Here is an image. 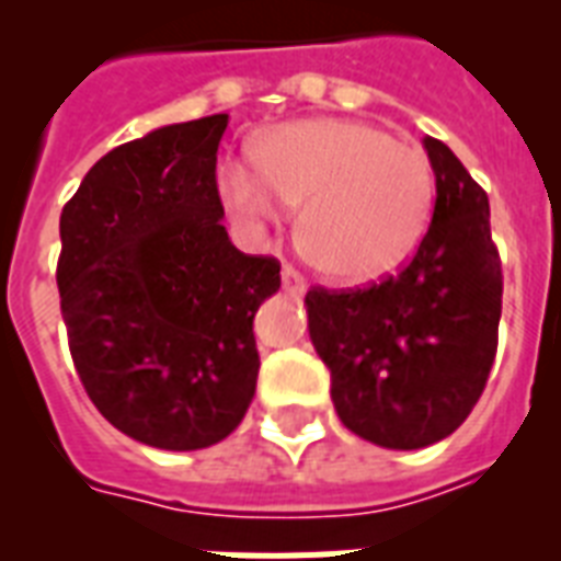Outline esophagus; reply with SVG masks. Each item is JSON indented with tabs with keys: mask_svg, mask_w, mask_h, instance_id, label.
<instances>
[{
	"mask_svg": "<svg viewBox=\"0 0 561 561\" xmlns=\"http://www.w3.org/2000/svg\"><path fill=\"white\" fill-rule=\"evenodd\" d=\"M282 288L288 294H306V279L294 267H282Z\"/></svg>",
	"mask_w": 561,
	"mask_h": 561,
	"instance_id": "obj_1",
	"label": "esophagus"
}]
</instances>
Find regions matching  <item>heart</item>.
I'll return each mask as SVG.
<instances>
[{
    "mask_svg": "<svg viewBox=\"0 0 561 561\" xmlns=\"http://www.w3.org/2000/svg\"><path fill=\"white\" fill-rule=\"evenodd\" d=\"M218 188L244 227L279 224L302 203L299 250L343 285L399 271L422 244L436 201L427 153L355 118L271 127L255 139L253 165H224Z\"/></svg>",
    "mask_w": 561,
    "mask_h": 561,
    "instance_id": "1",
    "label": "heart"
}]
</instances>
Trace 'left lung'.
<instances>
[{
	"mask_svg": "<svg viewBox=\"0 0 561 561\" xmlns=\"http://www.w3.org/2000/svg\"><path fill=\"white\" fill-rule=\"evenodd\" d=\"M422 145L436 203L413 262L373 288L306 294L337 416L392 451L439 443L466 422L495 360L504 294L486 192L448 145Z\"/></svg>",
	"mask_w": 561,
	"mask_h": 561,
	"instance_id": "1",
	"label": "left lung"
}]
</instances>
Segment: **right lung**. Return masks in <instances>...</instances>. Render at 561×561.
Segmentation results:
<instances>
[{
    "label": "right lung",
    "mask_w": 561,
    "mask_h": 561,
    "mask_svg": "<svg viewBox=\"0 0 561 561\" xmlns=\"http://www.w3.org/2000/svg\"><path fill=\"white\" fill-rule=\"evenodd\" d=\"M227 113L104 153L60 215L57 290L83 390L162 451L227 439L255 396L253 317L279 262L244 255L215 183Z\"/></svg>",
    "instance_id": "add662e5"
}]
</instances>
